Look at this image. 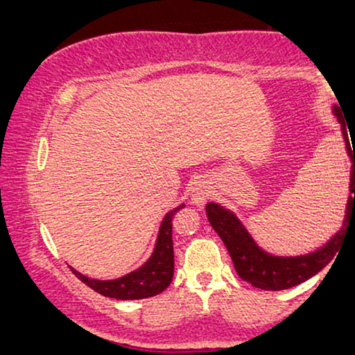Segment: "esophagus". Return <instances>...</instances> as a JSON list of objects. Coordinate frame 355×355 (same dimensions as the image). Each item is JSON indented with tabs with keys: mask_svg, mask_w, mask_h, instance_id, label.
<instances>
[{
	"mask_svg": "<svg viewBox=\"0 0 355 355\" xmlns=\"http://www.w3.org/2000/svg\"><path fill=\"white\" fill-rule=\"evenodd\" d=\"M210 183L205 178H198L191 185V202L197 207H202L207 202V198L210 197Z\"/></svg>",
	"mask_w": 355,
	"mask_h": 355,
	"instance_id": "obj_1",
	"label": "esophagus"
}]
</instances>
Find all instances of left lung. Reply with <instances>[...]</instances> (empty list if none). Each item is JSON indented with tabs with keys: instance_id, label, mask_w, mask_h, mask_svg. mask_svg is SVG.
<instances>
[{
	"instance_id": "8db88e82",
	"label": "left lung",
	"mask_w": 355,
	"mask_h": 355,
	"mask_svg": "<svg viewBox=\"0 0 355 355\" xmlns=\"http://www.w3.org/2000/svg\"><path fill=\"white\" fill-rule=\"evenodd\" d=\"M332 112L340 123L345 150H347L352 166H350L349 183L350 195L347 198V207H345L344 222H342V227L337 230V234L332 235L324 245L311 252V254L304 255L285 257L268 254L262 247H259V243L248 234L245 225L240 222L234 211L225 209L217 202L207 203L205 210L210 225L217 232L222 242L225 243L239 277L254 285V287L262 288V291H284V288L295 287V285L302 284L311 277L319 274L322 268L337 255L349 222L355 218V153L354 157H352L354 144L352 148H350V141L352 140L349 141L345 121L340 118L339 108L336 105L332 107Z\"/></svg>"
}]
</instances>
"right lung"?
<instances>
[{"label":"right lung","mask_w":355,"mask_h":355,"mask_svg":"<svg viewBox=\"0 0 355 355\" xmlns=\"http://www.w3.org/2000/svg\"><path fill=\"white\" fill-rule=\"evenodd\" d=\"M185 203L175 207L162 220L160 230H158L157 243L150 255V259L137 270L130 272L123 277L113 280H98L80 274L78 270L71 268L83 284L92 287L93 291L105 297H112L118 300H135L146 299V297L158 295L168 287L173 279V240H172V220L178 210L183 209Z\"/></svg>","instance_id":"right-lung-1"}]
</instances>
